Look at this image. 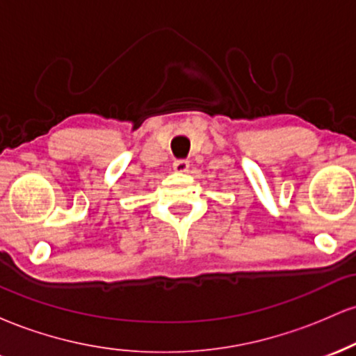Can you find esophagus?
I'll return each instance as SVG.
<instances>
[{
  "label": "esophagus",
  "mask_w": 356,
  "mask_h": 356,
  "mask_svg": "<svg viewBox=\"0 0 356 356\" xmlns=\"http://www.w3.org/2000/svg\"><path fill=\"white\" fill-rule=\"evenodd\" d=\"M172 167L175 172H187V169H189V162H187L186 159H177V161H174Z\"/></svg>",
  "instance_id": "34e87169"
}]
</instances>
